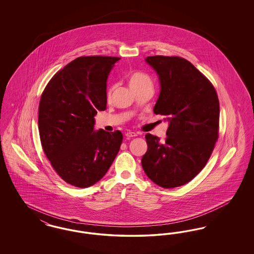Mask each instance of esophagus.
Returning <instances> with one entry per match:
<instances>
[{"label":"esophagus","mask_w":254,"mask_h":254,"mask_svg":"<svg viewBox=\"0 0 254 254\" xmlns=\"http://www.w3.org/2000/svg\"><path fill=\"white\" fill-rule=\"evenodd\" d=\"M136 136H137V133L133 132V131H127V132L126 133L127 139H130V138L136 137Z\"/></svg>","instance_id":"esophagus-1"}]
</instances>
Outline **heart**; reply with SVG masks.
<instances>
[{
  "label": "heart",
  "instance_id": "heart-1",
  "mask_svg": "<svg viewBox=\"0 0 254 254\" xmlns=\"http://www.w3.org/2000/svg\"><path fill=\"white\" fill-rule=\"evenodd\" d=\"M150 81L149 80V77L143 72H133L130 74L129 78H128V82H129V85L130 87H135V86H138V85H142L145 82H148ZM111 92H112V88L109 87L108 88V91H107V95L108 98L110 97L111 95Z\"/></svg>",
  "mask_w": 254,
  "mask_h": 254
}]
</instances>
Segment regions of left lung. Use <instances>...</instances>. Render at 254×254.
Returning a JSON list of instances; mask_svg holds the SVG:
<instances>
[{
  "instance_id": "left-lung-1",
  "label": "left lung",
  "mask_w": 254,
  "mask_h": 254,
  "mask_svg": "<svg viewBox=\"0 0 254 254\" xmlns=\"http://www.w3.org/2000/svg\"><path fill=\"white\" fill-rule=\"evenodd\" d=\"M156 71L160 94L153 111L169 121L167 138L147 133L142 167L164 189L183 186L204 169L218 139L220 107L212 84L181 57L149 56Z\"/></svg>"
}]
</instances>
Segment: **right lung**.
Masks as SVG:
<instances>
[{
    "label": "right lung",
    "instance_id": "add662e5",
    "mask_svg": "<svg viewBox=\"0 0 254 254\" xmlns=\"http://www.w3.org/2000/svg\"><path fill=\"white\" fill-rule=\"evenodd\" d=\"M118 57H79L56 73L39 105L43 149L61 178L77 188L101 180L119 152L123 134L94 130L107 109V80Z\"/></svg>",
    "mask_w": 254,
    "mask_h": 254
}]
</instances>
